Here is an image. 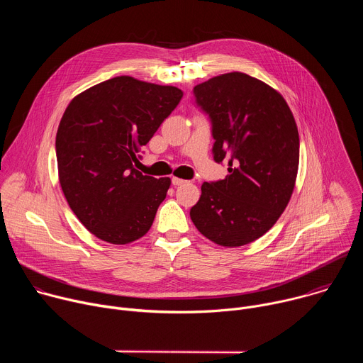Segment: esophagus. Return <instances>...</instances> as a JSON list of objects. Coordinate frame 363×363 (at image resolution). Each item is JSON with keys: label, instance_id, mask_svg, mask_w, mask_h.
<instances>
[{"label": "esophagus", "instance_id": "esophagus-1", "mask_svg": "<svg viewBox=\"0 0 363 363\" xmlns=\"http://www.w3.org/2000/svg\"><path fill=\"white\" fill-rule=\"evenodd\" d=\"M186 181H184V179H181V178H172V185L174 186H179V185H182V184H185Z\"/></svg>", "mask_w": 363, "mask_h": 363}]
</instances>
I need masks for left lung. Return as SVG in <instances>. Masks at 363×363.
Returning a JSON list of instances; mask_svg holds the SVG:
<instances>
[{
  "mask_svg": "<svg viewBox=\"0 0 363 363\" xmlns=\"http://www.w3.org/2000/svg\"><path fill=\"white\" fill-rule=\"evenodd\" d=\"M192 93L211 123L214 161L228 164V175L202 184L191 220L216 244L245 245L276 224L293 194L300 150L293 113L279 91L240 72Z\"/></svg>",
  "mask_w": 363,
  "mask_h": 363,
  "instance_id": "obj_1",
  "label": "left lung"
}]
</instances>
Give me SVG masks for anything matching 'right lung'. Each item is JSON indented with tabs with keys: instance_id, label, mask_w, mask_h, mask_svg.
I'll use <instances>...</instances> for the list:
<instances>
[{
	"instance_id": "right-lung-1",
	"label": "right lung",
	"mask_w": 363,
	"mask_h": 363,
	"mask_svg": "<svg viewBox=\"0 0 363 363\" xmlns=\"http://www.w3.org/2000/svg\"><path fill=\"white\" fill-rule=\"evenodd\" d=\"M182 96L174 86L119 76L70 101L56 136L59 179L72 211L97 238L128 244L149 231L171 179L135 165Z\"/></svg>"
}]
</instances>
